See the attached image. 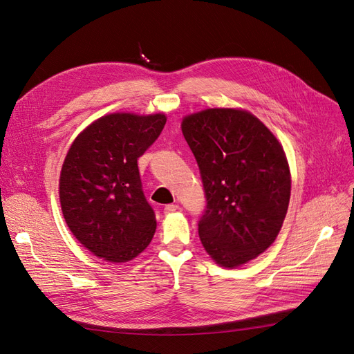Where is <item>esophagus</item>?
<instances>
[{
	"label": "esophagus",
	"mask_w": 354,
	"mask_h": 354,
	"mask_svg": "<svg viewBox=\"0 0 354 354\" xmlns=\"http://www.w3.org/2000/svg\"><path fill=\"white\" fill-rule=\"evenodd\" d=\"M177 209H178V205H176V203H169V205H165L164 212L165 214H171V212H176Z\"/></svg>",
	"instance_id": "obj_1"
}]
</instances>
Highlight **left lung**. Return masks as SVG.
Segmentation results:
<instances>
[{"mask_svg":"<svg viewBox=\"0 0 354 354\" xmlns=\"http://www.w3.org/2000/svg\"><path fill=\"white\" fill-rule=\"evenodd\" d=\"M181 131L205 192L198 223L203 248L223 267L248 263L274 242L288 211L291 176L281 143L236 109L186 116Z\"/></svg>","mask_w":354,"mask_h":354,"instance_id":"left-lung-1","label":"left lung"}]
</instances>
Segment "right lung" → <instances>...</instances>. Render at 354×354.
Segmentation results:
<instances>
[{
	"label": "right lung",
	"mask_w": 354,
	"mask_h": 354,
	"mask_svg": "<svg viewBox=\"0 0 354 354\" xmlns=\"http://www.w3.org/2000/svg\"><path fill=\"white\" fill-rule=\"evenodd\" d=\"M162 113L106 115L75 138L60 174V205L85 248L112 263L134 259L151 243L155 211L147 202L137 159L151 147Z\"/></svg>",
	"instance_id": "right-lung-1"
}]
</instances>
